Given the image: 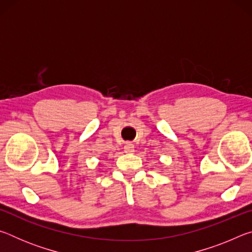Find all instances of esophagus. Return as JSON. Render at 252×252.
<instances>
[{"label": "esophagus", "instance_id": "34e87169", "mask_svg": "<svg viewBox=\"0 0 252 252\" xmlns=\"http://www.w3.org/2000/svg\"><path fill=\"white\" fill-rule=\"evenodd\" d=\"M123 149H125L126 153H133L134 152V146H133V143H131V142H126Z\"/></svg>", "mask_w": 252, "mask_h": 252}]
</instances>
